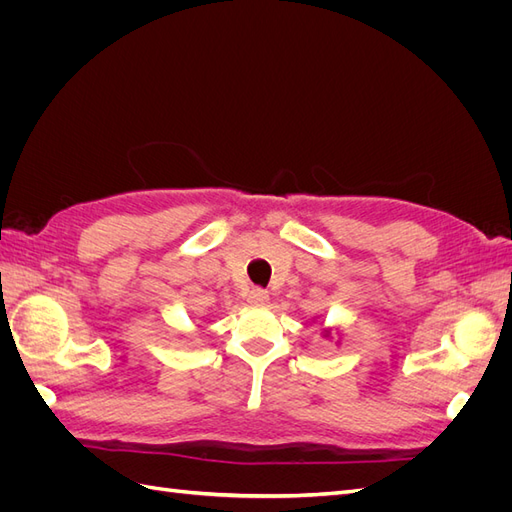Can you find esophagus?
Instances as JSON below:
<instances>
[{
  "label": "esophagus",
  "mask_w": 512,
  "mask_h": 512,
  "mask_svg": "<svg viewBox=\"0 0 512 512\" xmlns=\"http://www.w3.org/2000/svg\"><path fill=\"white\" fill-rule=\"evenodd\" d=\"M247 303L252 305H267L269 303V292L262 290V288H254L247 294Z\"/></svg>",
  "instance_id": "obj_1"
}]
</instances>
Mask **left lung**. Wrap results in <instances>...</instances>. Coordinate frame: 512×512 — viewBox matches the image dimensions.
Listing matches in <instances>:
<instances>
[{
	"instance_id": "obj_1",
	"label": "left lung",
	"mask_w": 512,
	"mask_h": 512,
	"mask_svg": "<svg viewBox=\"0 0 512 512\" xmlns=\"http://www.w3.org/2000/svg\"><path fill=\"white\" fill-rule=\"evenodd\" d=\"M322 335H324V337H331V335H333V329H324Z\"/></svg>"
}]
</instances>
